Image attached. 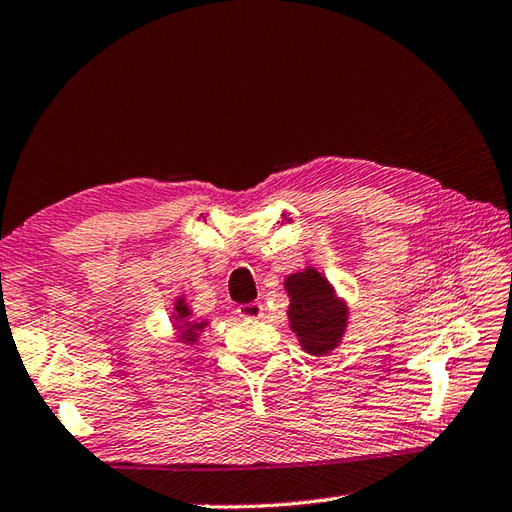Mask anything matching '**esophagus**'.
Masks as SVG:
<instances>
[{
	"label": "esophagus",
	"mask_w": 512,
	"mask_h": 512,
	"mask_svg": "<svg viewBox=\"0 0 512 512\" xmlns=\"http://www.w3.org/2000/svg\"><path fill=\"white\" fill-rule=\"evenodd\" d=\"M237 314H240L242 318H261V314H264V305H261L259 301L244 303L237 307Z\"/></svg>",
	"instance_id": "1"
}]
</instances>
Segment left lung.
<instances>
[{
  "mask_svg": "<svg viewBox=\"0 0 512 512\" xmlns=\"http://www.w3.org/2000/svg\"><path fill=\"white\" fill-rule=\"evenodd\" d=\"M285 290L290 294V327L301 347L312 355L329 353L347 327V307L336 299L329 281L305 268L285 279Z\"/></svg>",
  "mask_w": 512,
  "mask_h": 512,
  "instance_id": "8db88e82",
  "label": "left lung"
}]
</instances>
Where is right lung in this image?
<instances>
[{
  "label": "right lung",
  "mask_w": 512,
  "mask_h": 512,
  "mask_svg": "<svg viewBox=\"0 0 512 512\" xmlns=\"http://www.w3.org/2000/svg\"><path fill=\"white\" fill-rule=\"evenodd\" d=\"M174 310H176V320H185V318L189 316V310H187V305L183 303V299L176 303ZM185 325L189 327V329H185V331H183V338H185L187 342H194V340H196V334H194V331H198V329L205 327V323H194V325L185 323Z\"/></svg>",
  "instance_id": "obj_1"
}]
</instances>
